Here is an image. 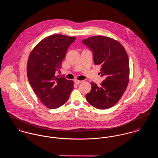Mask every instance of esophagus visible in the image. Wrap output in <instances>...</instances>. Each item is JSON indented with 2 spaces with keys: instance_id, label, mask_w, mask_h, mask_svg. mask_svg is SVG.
Segmentation results:
<instances>
[{
  "instance_id": "esophagus-1",
  "label": "esophagus",
  "mask_w": 158,
  "mask_h": 158,
  "mask_svg": "<svg viewBox=\"0 0 158 158\" xmlns=\"http://www.w3.org/2000/svg\"><path fill=\"white\" fill-rule=\"evenodd\" d=\"M81 81L78 80H74V83H75V84H77V85H79L80 83H81Z\"/></svg>"
}]
</instances>
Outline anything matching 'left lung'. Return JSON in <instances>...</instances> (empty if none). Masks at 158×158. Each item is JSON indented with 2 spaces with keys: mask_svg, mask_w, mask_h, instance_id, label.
I'll list each match as a JSON object with an SVG mask.
<instances>
[{
  "mask_svg": "<svg viewBox=\"0 0 158 158\" xmlns=\"http://www.w3.org/2000/svg\"><path fill=\"white\" fill-rule=\"evenodd\" d=\"M82 43L92 50L94 64L101 66V77L105 78L100 86L90 83L91 90L86 95V100L97 109L110 108L118 102L128 86V54L119 42L109 37L92 36Z\"/></svg>",
  "mask_w": 158,
  "mask_h": 158,
  "instance_id": "8db88e82",
  "label": "left lung"
}]
</instances>
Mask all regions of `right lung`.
<instances>
[{
  "label": "right lung",
  "instance_id": "add662e5",
  "mask_svg": "<svg viewBox=\"0 0 158 158\" xmlns=\"http://www.w3.org/2000/svg\"><path fill=\"white\" fill-rule=\"evenodd\" d=\"M75 37L53 35L41 41L31 52L27 73L30 85L42 103L50 109L64 103L73 89V82L56 75L68 47Z\"/></svg>",
  "mask_w": 158,
  "mask_h": 158
}]
</instances>
